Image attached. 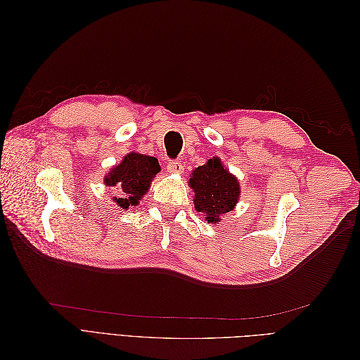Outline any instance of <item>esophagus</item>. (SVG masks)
Masks as SVG:
<instances>
[{
  "mask_svg": "<svg viewBox=\"0 0 360 360\" xmlns=\"http://www.w3.org/2000/svg\"><path fill=\"white\" fill-rule=\"evenodd\" d=\"M167 169L172 174H180L183 171V165L179 160H171V162H168Z\"/></svg>",
  "mask_w": 360,
  "mask_h": 360,
  "instance_id": "obj_1",
  "label": "esophagus"
}]
</instances>
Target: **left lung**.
I'll list each match as a JSON object with an SVG mask.
<instances>
[{
  "instance_id": "obj_1",
  "label": "left lung",
  "mask_w": 360,
  "mask_h": 360,
  "mask_svg": "<svg viewBox=\"0 0 360 360\" xmlns=\"http://www.w3.org/2000/svg\"><path fill=\"white\" fill-rule=\"evenodd\" d=\"M193 189V204L204 214L207 222H219L221 216L231 212L240 195V184L233 174L224 168L219 158H212L195 168L189 179Z\"/></svg>"
}]
</instances>
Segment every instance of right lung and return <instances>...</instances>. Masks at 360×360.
<instances>
[{
	"mask_svg": "<svg viewBox=\"0 0 360 360\" xmlns=\"http://www.w3.org/2000/svg\"><path fill=\"white\" fill-rule=\"evenodd\" d=\"M160 171L156 158L129 153L124 159L115 165L103 179L106 186L118 189L120 197H114V201L120 209H129L130 205H138L139 200L150 189L156 174Z\"/></svg>",
	"mask_w": 360,
	"mask_h": 360,
	"instance_id": "1",
	"label": "right lung"
}]
</instances>
